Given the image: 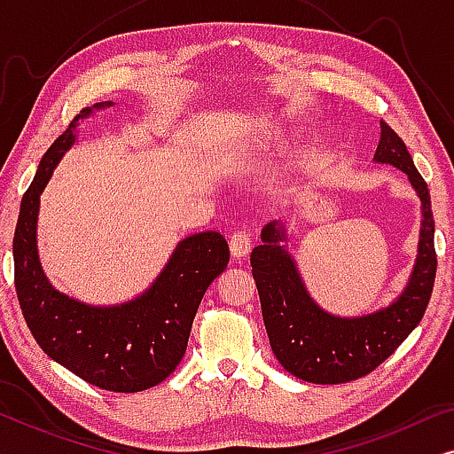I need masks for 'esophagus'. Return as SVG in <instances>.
<instances>
[{"label":"esophagus","mask_w":454,"mask_h":454,"mask_svg":"<svg viewBox=\"0 0 454 454\" xmlns=\"http://www.w3.org/2000/svg\"><path fill=\"white\" fill-rule=\"evenodd\" d=\"M229 247H231V254L235 258H244L252 247L250 229H238V231H233L231 238H229Z\"/></svg>","instance_id":"obj_1"}]
</instances>
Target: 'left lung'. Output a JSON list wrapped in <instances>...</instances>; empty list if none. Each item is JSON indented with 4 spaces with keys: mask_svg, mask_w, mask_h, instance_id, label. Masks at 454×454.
Wrapping results in <instances>:
<instances>
[{
    "mask_svg": "<svg viewBox=\"0 0 454 454\" xmlns=\"http://www.w3.org/2000/svg\"><path fill=\"white\" fill-rule=\"evenodd\" d=\"M374 159L407 173L421 198L419 256L405 294L393 306L362 318H337L309 300L294 258L278 241L283 227L262 229V246L252 250V275L256 281L262 318L272 353L289 374L314 384H340L368 376L388 359L424 318L436 278L434 216L430 190L401 136L380 120V142Z\"/></svg>",
    "mask_w": 454,
    "mask_h": 454,
    "instance_id": "obj_1",
    "label": "left lung"
}]
</instances>
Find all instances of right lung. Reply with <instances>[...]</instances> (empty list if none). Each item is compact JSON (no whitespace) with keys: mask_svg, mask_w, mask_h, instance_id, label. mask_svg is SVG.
<instances>
[{"mask_svg":"<svg viewBox=\"0 0 454 454\" xmlns=\"http://www.w3.org/2000/svg\"><path fill=\"white\" fill-rule=\"evenodd\" d=\"M89 114L90 107L80 111L47 148L24 192L12 246L14 285L24 320L49 357L103 390L140 393L163 382L182 362L198 306L227 269L229 246L216 231L185 238L153 287L123 306L92 308L55 291L36 256L39 196L74 145L78 120Z\"/></svg>","mask_w":454,"mask_h":454,"instance_id":"obj_1","label":"right lung"}]
</instances>
